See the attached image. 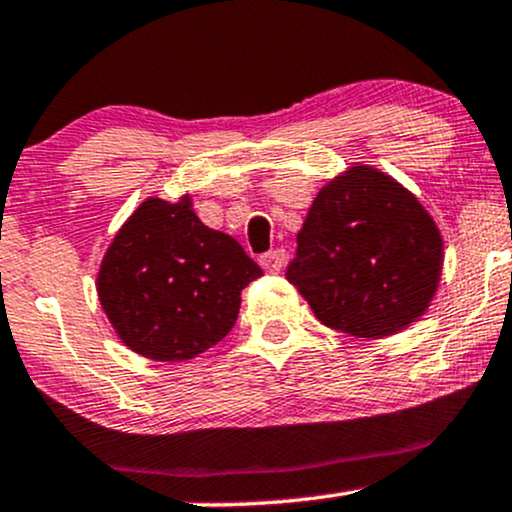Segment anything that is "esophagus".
Returning a JSON list of instances; mask_svg holds the SVG:
<instances>
[{
    "instance_id": "1",
    "label": "esophagus",
    "mask_w": 512,
    "mask_h": 512,
    "mask_svg": "<svg viewBox=\"0 0 512 512\" xmlns=\"http://www.w3.org/2000/svg\"><path fill=\"white\" fill-rule=\"evenodd\" d=\"M283 261H285V251L283 249H273L268 251V254H263L258 258V263H261V268L266 273H278L280 268H283Z\"/></svg>"
}]
</instances>
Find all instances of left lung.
<instances>
[{
	"mask_svg": "<svg viewBox=\"0 0 512 512\" xmlns=\"http://www.w3.org/2000/svg\"><path fill=\"white\" fill-rule=\"evenodd\" d=\"M444 241L408 188L351 166L312 200L285 278L327 327L383 339L417 322L437 293Z\"/></svg>",
	"mask_w": 512,
	"mask_h": 512,
	"instance_id": "obj_1",
	"label": "left lung"
}]
</instances>
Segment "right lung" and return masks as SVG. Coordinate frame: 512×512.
Masks as SVG:
<instances>
[{"label":"right lung","instance_id":"right-lung-1","mask_svg":"<svg viewBox=\"0 0 512 512\" xmlns=\"http://www.w3.org/2000/svg\"><path fill=\"white\" fill-rule=\"evenodd\" d=\"M258 276L239 241L200 222L190 195L148 197L104 251L97 295L131 351L188 361L227 337L241 290Z\"/></svg>","mask_w":512,"mask_h":512}]
</instances>
